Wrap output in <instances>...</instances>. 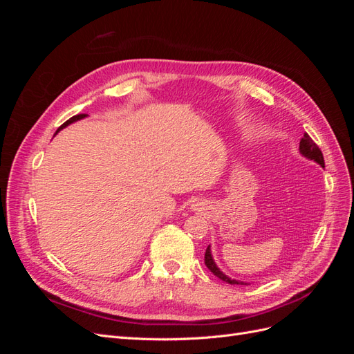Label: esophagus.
<instances>
[{
    "instance_id": "esophagus-1",
    "label": "esophagus",
    "mask_w": 354,
    "mask_h": 354,
    "mask_svg": "<svg viewBox=\"0 0 354 354\" xmlns=\"http://www.w3.org/2000/svg\"><path fill=\"white\" fill-rule=\"evenodd\" d=\"M201 205H199V203L196 202V203H194V205H192V208H194V209H198Z\"/></svg>"
}]
</instances>
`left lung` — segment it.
I'll list each match as a JSON object with an SVG mask.
<instances>
[{
    "label": "left lung",
    "mask_w": 354,
    "mask_h": 354,
    "mask_svg": "<svg viewBox=\"0 0 354 354\" xmlns=\"http://www.w3.org/2000/svg\"><path fill=\"white\" fill-rule=\"evenodd\" d=\"M299 153H301L304 158L310 159V160H315L316 164H319L322 168H325V160H324V155L322 152H320V149L317 147V145L310 138V136L307 133H304L301 142H299ZM205 264L208 269L216 274L218 279L227 282L230 285H250V282H242V281H238V279H232V277H229L227 274H224L220 269L218 266L216 264V261H214L212 259V254H211V245H208V248L205 251Z\"/></svg>",
    "instance_id": "left-lung-1"
}]
</instances>
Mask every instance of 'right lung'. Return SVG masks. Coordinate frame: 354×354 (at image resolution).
I'll use <instances>...</instances> for the list:
<instances>
[{
    "label": "right lung",
    "mask_w": 354,
    "mask_h": 354,
    "mask_svg": "<svg viewBox=\"0 0 354 354\" xmlns=\"http://www.w3.org/2000/svg\"><path fill=\"white\" fill-rule=\"evenodd\" d=\"M85 116H87V115H84V113H81V115H75V116H72L71 118V120H68L65 124H63L62 127H59V130L56 131V134L60 131V130H63V128H65V127H68L69 124H72V122H77V121H80V120H82V118H85ZM55 134V136H56Z\"/></svg>",
    "instance_id": "add662e5"
}]
</instances>
